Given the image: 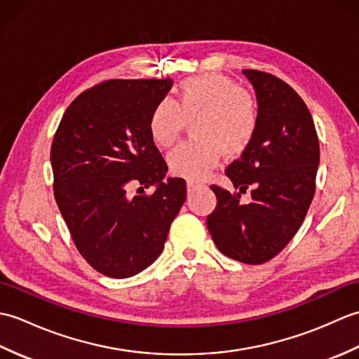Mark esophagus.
Instances as JSON below:
<instances>
[{
	"mask_svg": "<svg viewBox=\"0 0 359 359\" xmlns=\"http://www.w3.org/2000/svg\"><path fill=\"white\" fill-rule=\"evenodd\" d=\"M201 185L196 184V182H188L187 184V189H188V194H193L197 188H199Z\"/></svg>",
	"mask_w": 359,
	"mask_h": 359,
	"instance_id": "1",
	"label": "esophagus"
}]
</instances>
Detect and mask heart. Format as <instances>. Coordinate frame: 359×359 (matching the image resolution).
I'll use <instances>...</instances> for the list:
<instances>
[{"label":"heart","mask_w":359,"mask_h":359,"mask_svg":"<svg viewBox=\"0 0 359 359\" xmlns=\"http://www.w3.org/2000/svg\"><path fill=\"white\" fill-rule=\"evenodd\" d=\"M196 142L168 156L171 174L203 180L224 156L236 157L253 142L259 126L255 95L222 74H203L180 83L174 102L162 100L149 117V135L160 148L177 140L185 121H194Z\"/></svg>","instance_id":"b5f03b06"}]
</instances>
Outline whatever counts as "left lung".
<instances>
[{"label":"left lung","instance_id":"obj_1","mask_svg":"<svg viewBox=\"0 0 359 359\" xmlns=\"http://www.w3.org/2000/svg\"><path fill=\"white\" fill-rule=\"evenodd\" d=\"M255 89L259 126L239 160L226 168L234 189L212 185L217 197L207 226L228 257L257 265L285 248L299 230L315 196L319 142L302 98L285 81L261 71H242ZM254 187L252 202L240 193Z\"/></svg>","mask_w":359,"mask_h":359}]
</instances>
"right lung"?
Segmentation results:
<instances>
[{"mask_svg": "<svg viewBox=\"0 0 359 359\" xmlns=\"http://www.w3.org/2000/svg\"><path fill=\"white\" fill-rule=\"evenodd\" d=\"M172 80H109L80 94L53 137V194L80 255L109 278H131L162 255L187 182L149 135V117ZM151 196H127L133 183Z\"/></svg>", "mask_w": 359, "mask_h": 359, "instance_id": "right-lung-1", "label": "right lung"}]
</instances>
